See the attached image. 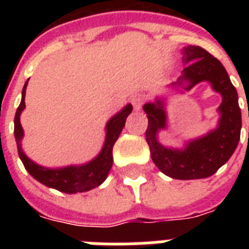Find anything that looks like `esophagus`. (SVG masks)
Here are the masks:
<instances>
[{"mask_svg":"<svg viewBox=\"0 0 249 249\" xmlns=\"http://www.w3.org/2000/svg\"><path fill=\"white\" fill-rule=\"evenodd\" d=\"M144 99H146V98H144V95L143 94H134V95H132V98H130V102H132V105H133V107H134V109H137V111H138V109H141L142 108V106H143V103H144Z\"/></svg>","mask_w":249,"mask_h":249,"instance_id":"obj_1","label":"esophagus"}]
</instances>
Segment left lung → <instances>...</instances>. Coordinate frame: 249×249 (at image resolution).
<instances>
[{"label":"left lung","instance_id":"left-lung-1","mask_svg":"<svg viewBox=\"0 0 249 249\" xmlns=\"http://www.w3.org/2000/svg\"><path fill=\"white\" fill-rule=\"evenodd\" d=\"M183 62L186 67L174 85L189 81L186 88L189 90L200 81L212 84L213 89L222 95L218 128L203 138L189 142L185 150L165 148L156 140L158 130L165 128L163 105L156 101L143 106L148 117L146 141L152 161L164 174L176 179H199L211 177L231 158L240 140L242 113L235 86L220 60L200 46L189 45L183 49Z\"/></svg>","mask_w":249,"mask_h":249}]
</instances>
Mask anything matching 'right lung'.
Segmentation results:
<instances>
[{"label": "right lung", "mask_w": 249, "mask_h": 249, "mask_svg": "<svg viewBox=\"0 0 249 249\" xmlns=\"http://www.w3.org/2000/svg\"><path fill=\"white\" fill-rule=\"evenodd\" d=\"M28 81H25L23 91H21V102L15 113L14 119V134H15V141L18 144V154L19 158L23 161V165L28 173L32 176L35 179H37L41 183H44L48 187L62 191V193L75 194L83 193V191H89V190L97 187L107 178L111 166H112V147L116 140L120 136L121 130L124 128L126 117L132 112V105H128L121 112L111 119L107 123V137H106L105 146L102 148L101 154L91 160L90 163L80 166H67L62 169H48L42 166L37 165L29 160L25 154L21 150V138H23V128L20 125V113L24 109V97L25 88H27Z\"/></svg>", "instance_id": "1"}]
</instances>
